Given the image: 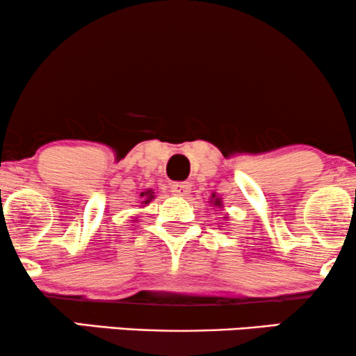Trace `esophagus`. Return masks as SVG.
I'll return each instance as SVG.
<instances>
[{"mask_svg":"<svg viewBox=\"0 0 356 356\" xmlns=\"http://www.w3.org/2000/svg\"><path fill=\"white\" fill-rule=\"evenodd\" d=\"M172 192L179 197H187L191 193V182H175L172 184Z\"/></svg>","mask_w":356,"mask_h":356,"instance_id":"obj_1","label":"esophagus"}]
</instances>
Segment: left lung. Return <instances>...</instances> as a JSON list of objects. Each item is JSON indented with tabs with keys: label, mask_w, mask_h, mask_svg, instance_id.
Masks as SVG:
<instances>
[{
	"label": "left lung",
	"mask_w": 356,
	"mask_h": 356,
	"mask_svg": "<svg viewBox=\"0 0 356 356\" xmlns=\"http://www.w3.org/2000/svg\"><path fill=\"white\" fill-rule=\"evenodd\" d=\"M211 197H213V199H211L210 202H213L215 207H222V199H215V193Z\"/></svg>",
	"instance_id": "obj_1"
}]
</instances>
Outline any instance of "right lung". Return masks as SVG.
<instances>
[{
    "instance_id": "obj_1",
    "label": "right lung",
    "mask_w": 356,
    "mask_h": 356,
    "mask_svg": "<svg viewBox=\"0 0 356 356\" xmlns=\"http://www.w3.org/2000/svg\"><path fill=\"white\" fill-rule=\"evenodd\" d=\"M139 197H141V204H143V207H145L149 204L152 199H154V192H152V188H147V191L141 192V195Z\"/></svg>"
}]
</instances>
